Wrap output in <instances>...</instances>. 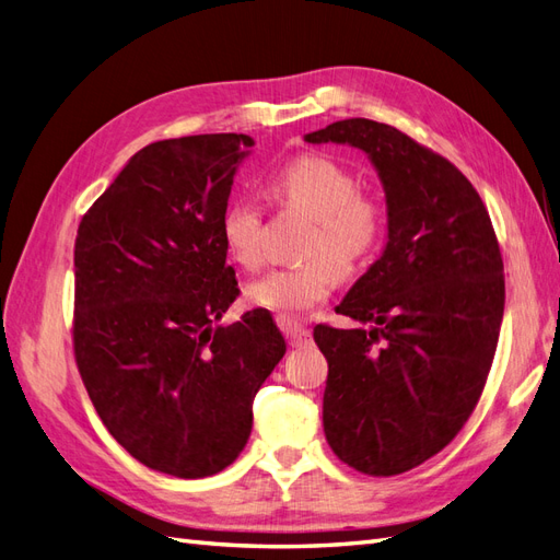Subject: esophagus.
<instances>
[{
  "instance_id": "1",
  "label": "esophagus",
  "mask_w": 560,
  "mask_h": 560,
  "mask_svg": "<svg viewBox=\"0 0 560 560\" xmlns=\"http://www.w3.org/2000/svg\"><path fill=\"white\" fill-rule=\"evenodd\" d=\"M278 322H280V329L284 331V336H287V338H290V343H292L294 348L311 343V336H313V331H311L306 325H301V322L290 319V317H280Z\"/></svg>"
}]
</instances>
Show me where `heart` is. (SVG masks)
Returning a JSON list of instances; mask_svg holds the SVG:
<instances>
[{"mask_svg": "<svg viewBox=\"0 0 560 560\" xmlns=\"http://www.w3.org/2000/svg\"><path fill=\"white\" fill-rule=\"evenodd\" d=\"M278 206L313 219L303 245L306 264L273 268L245 290L252 306L292 317L325 301L338 276H352L371 259L385 235L381 202L360 194V182L348 167L327 156L308 154L282 165L270 179ZM222 238L245 268L264 259V212L252 200H233L222 212Z\"/></svg>", "mask_w": 560, "mask_h": 560, "instance_id": "1", "label": "heart"}]
</instances>
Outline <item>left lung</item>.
Wrapping results in <instances>:
<instances>
[{"label": "left lung", "mask_w": 560, "mask_h": 560, "mask_svg": "<svg viewBox=\"0 0 560 560\" xmlns=\"http://www.w3.org/2000/svg\"><path fill=\"white\" fill-rule=\"evenodd\" d=\"M306 142L362 149L385 189L387 245L336 306L374 327L317 325L313 338L331 451L395 477L448 446L483 393L504 313L498 235L471 182L393 126L346 118Z\"/></svg>", "instance_id": "8db88e82"}]
</instances>
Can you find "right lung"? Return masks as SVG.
<instances>
[{
    "instance_id": "obj_1",
    "label": "right lung",
    "mask_w": 560,
    "mask_h": 560,
    "mask_svg": "<svg viewBox=\"0 0 560 560\" xmlns=\"http://www.w3.org/2000/svg\"><path fill=\"white\" fill-rule=\"evenodd\" d=\"M252 147L235 132L147 144L77 231L81 381L116 442L179 479L241 455L254 395L287 350L264 308L217 325L241 294L219 222Z\"/></svg>"
}]
</instances>
